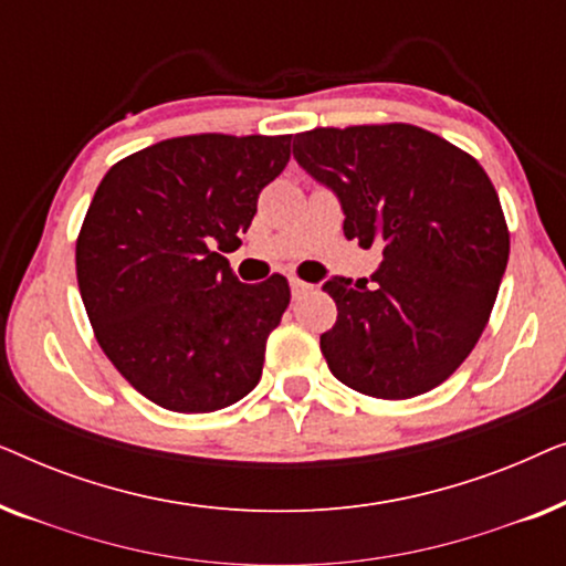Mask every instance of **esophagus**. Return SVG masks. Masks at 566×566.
<instances>
[{
  "label": "esophagus",
  "mask_w": 566,
  "mask_h": 566,
  "mask_svg": "<svg viewBox=\"0 0 566 566\" xmlns=\"http://www.w3.org/2000/svg\"><path fill=\"white\" fill-rule=\"evenodd\" d=\"M308 289H312V285L304 283V281H298V277H291V293H293V298L304 296V293H306Z\"/></svg>",
  "instance_id": "obj_1"
}]
</instances>
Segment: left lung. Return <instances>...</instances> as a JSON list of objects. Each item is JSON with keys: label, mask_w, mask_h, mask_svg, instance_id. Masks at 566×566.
Here are the masks:
<instances>
[{"label": "left lung", "mask_w": 566, "mask_h": 566, "mask_svg": "<svg viewBox=\"0 0 566 566\" xmlns=\"http://www.w3.org/2000/svg\"><path fill=\"white\" fill-rule=\"evenodd\" d=\"M293 157L335 192L345 237L381 247L370 281L332 277L337 322L319 337L337 381L376 399L443 384L474 350L505 275L510 234L482 165L409 123L314 128Z\"/></svg>", "instance_id": "8db88e82"}]
</instances>
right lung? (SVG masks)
<instances>
[{"instance_id": "obj_1", "label": "right lung", "mask_w": 566, "mask_h": 566, "mask_svg": "<svg viewBox=\"0 0 566 566\" xmlns=\"http://www.w3.org/2000/svg\"><path fill=\"white\" fill-rule=\"evenodd\" d=\"M291 136L167 138L120 159L97 185L76 239V281L103 353L154 405L216 412L262 376L289 281L247 285L231 252Z\"/></svg>"}]
</instances>
